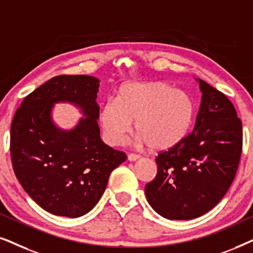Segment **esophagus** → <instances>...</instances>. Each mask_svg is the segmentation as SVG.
Wrapping results in <instances>:
<instances>
[{
	"mask_svg": "<svg viewBox=\"0 0 253 253\" xmlns=\"http://www.w3.org/2000/svg\"><path fill=\"white\" fill-rule=\"evenodd\" d=\"M139 158H140V155L134 154V153H131V154L127 155V160H129V161H136Z\"/></svg>",
	"mask_w": 253,
	"mask_h": 253,
	"instance_id": "1",
	"label": "esophagus"
}]
</instances>
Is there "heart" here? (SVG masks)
<instances>
[{
    "label": "heart",
    "mask_w": 253,
    "mask_h": 253,
    "mask_svg": "<svg viewBox=\"0 0 253 253\" xmlns=\"http://www.w3.org/2000/svg\"><path fill=\"white\" fill-rule=\"evenodd\" d=\"M195 117V103L188 93L164 82L130 83L107 101L100 112V126L110 145L122 144L132 130L138 143L153 151L177 146L188 136Z\"/></svg>",
    "instance_id": "1"
}]
</instances>
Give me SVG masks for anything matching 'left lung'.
I'll return each mask as SVG.
<instances>
[{
	"label": "left lung",
	"mask_w": 253,
	"mask_h": 253,
	"mask_svg": "<svg viewBox=\"0 0 253 253\" xmlns=\"http://www.w3.org/2000/svg\"><path fill=\"white\" fill-rule=\"evenodd\" d=\"M202 103L193 131L177 146L160 152L158 172L145 186L147 202L169 220H190L223 198L240 164L243 130L222 92L198 79Z\"/></svg>",
	"instance_id": "obj_1"
}]
</instances>
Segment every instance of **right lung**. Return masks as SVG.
<instances>
[{
    "mask_svg": "<svg viewBox=\"0 0 253 253\" xmlns=\"http://www.w3.org/2000/svg\"><path fill=\"white\" fill-rule=\"evenodd\" d=\"M99 79L61 75L30 93L16 110L10 130V155L25 192L55 215L79 217L105 192L114 169L126 160L100 138ZM70 102L84 114L72 130L54 126L51 109Z\"/></svg>",
    "mask_w": 253,
    "mask_h": 253,
    "instance_id": "right-lung-1",
    "label": "right lung"
}]
</instances>
